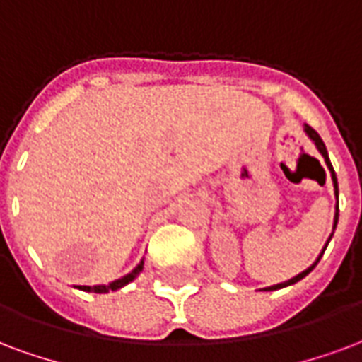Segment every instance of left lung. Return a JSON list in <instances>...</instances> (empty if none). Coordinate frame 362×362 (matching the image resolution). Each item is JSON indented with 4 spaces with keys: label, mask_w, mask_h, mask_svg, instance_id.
<instances>
[{
    "label": "left lung",
    "mask_w": 362,
    "mask_h": 362,
    "mask_svg": "<svg viewBox=\"0 0 362 362\" xmlns=\"http://www.w3.org/2000/svg\"><path fill=\"white\" fill-rule=\"evenodd\" d=\"M303 130H305V134L309 136V140L313 141V144H315V147H317V149H318V153H320V155H322V157H324V163H326V167H328V170H330L332 184H334V194H336V199H338V178H336V173H334V167H332L330 157H328V151H326V146H324L322 138H320V136H318V134L315 132V130H313V128L309 127V124H305ZM336 224H338V203H336V215H334V230H336ZM332 235H334V232H332L330 238H328V242H326V245H324V249L328 247V243H330ZM324 249H322V251H320V255L317 257V261H315V263L310 264L309 269L303 270V272H299L297 276L290 278V280H286V282H280V284H274V286H269V288H263V291L282 290V288H286V286H291V284H296V282H299V280H303V278L307 276V274H309L310 270H313V269H315V267H317V263H318V261H320V257H322Z\"/></svg>",
    "instance_id": "8db88e82"
}]
</instances>
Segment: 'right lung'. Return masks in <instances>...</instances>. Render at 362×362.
I'll return each instance as SVG.
<instances>
[{
	"label": "right lung",
	"instance_id": "obj_1",
	"mask_svg": "<svg viewBox=\"0 0 362 362\" xmlns=\"http://www.w3.org/2000/svg\"><path fill=\"white\" fill-rule=\"evenodd\" d=\"M141 270H144V259H141L140 263H138V267H136L132 272H128V274H124V276L119 278V280H113V282L109 284H99V286H74V288L82 291H93V293H109V291L120 290V288H124L127 284L136 280Z\"/></svg>",
	"mask_w": 362,
	"mask_h": 362
}]
</instances>
